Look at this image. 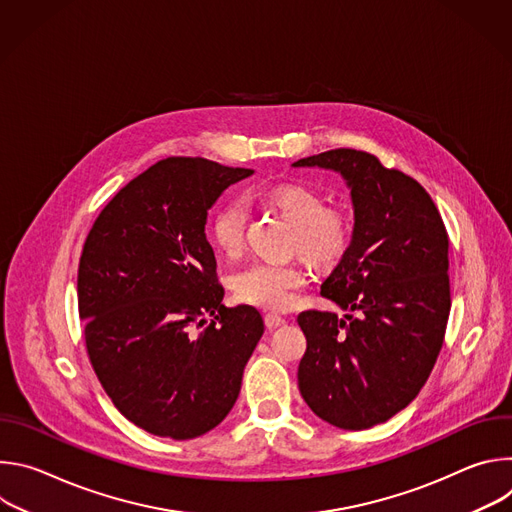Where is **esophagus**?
Segmentation results:
<instances>
[{
    "instance_id": "esophagus-1",
    "label": "esophagus",
    "mask_w": 512,
    "mask_h": 512,
    "mask_svg": "<svg viewBox=\"0 0 512 512\" xmlns=\"http://www.w3.org/2000/svg\"><path fill=\"white\" fill-rule=\"evenodd\" d=\"M285 324V318H281V316H277V314H267L265 316V326L269 328V330H275V328H279V326H283Z\"/></svg>"
}]
</instances>
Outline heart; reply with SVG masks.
<instances>
[{"instance_id":"heart-1","label":"heart","mask_w":512,"mask_h":512,"mask_svg":"<svg viewBox=\"0 0 512 512\" xmlns=\"http://www.w3.org/2000/svg\"><path fill=\"white\" fill-rule=\"evenodd\" d=\"M267 202L283 221L294 229L296 251L314 265L336 263L350 243V218L340 208H324L318 192L281 184L267 192ZM247 225V202L233 198L216 210L210 237L225 255H237ZM306 275L296 263H253L233 277V289L241 302L281 312L294 302V294L304 285Z\"/></svg>"}]
</instances>
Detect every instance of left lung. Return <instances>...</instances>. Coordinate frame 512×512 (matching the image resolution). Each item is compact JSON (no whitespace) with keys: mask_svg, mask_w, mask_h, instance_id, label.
I'll return each mask as SVG.
<instances>
[{"mask_svg":"<svg viewBox=\"0 0 512 512\" xmlns=\"http://www.w3.org/2000/svg\"><path fill=\"white\" fill-rule=\"evenodd\" d=\"M296 168L338 172L354 229L320 294L346 314L308 310L298 385L308 407L340 429H369L405 409L442 350L450 316L448 233L411 176L360 150H330Z\"/></svg>","mask_w":512,"mask_h":512,"instance_id":"left-lung-1","label":"left lung"}]
</instances>
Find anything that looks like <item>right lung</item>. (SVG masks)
Instances as JSON below:
<instances>
[{"mask_svg":"<svg viewBox=\"0 0 512 512\" xmlns=\"http://www.w3.org/2000/svg\"><path fill=\"white\" fill-rule=\"evenodd\" d=\"M253 170L166 158L101 210L79 263V314L93 369L137 427L192 440L233 409L263 336L253 306L227 308L204 225Z\"/></svg>","mask_w":512,"mask_h":512,"instance_id":"1","label":"right lung"}]
</instances>
